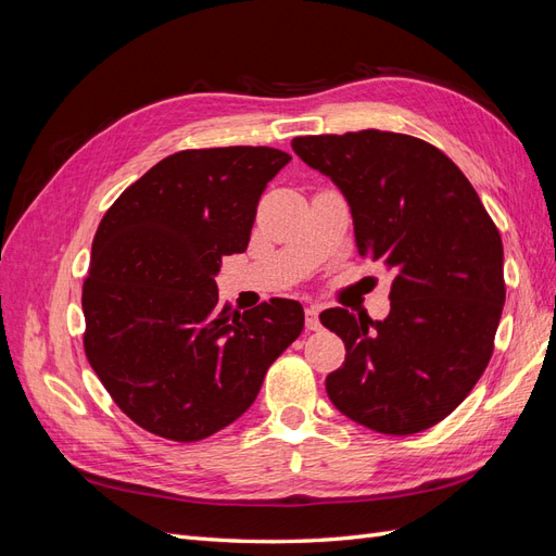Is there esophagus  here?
I'll use <instances>...</instances> for the list:
<instances>
[{"label":"esophagus","mask_w":556,"mask_h":556,"mask_svg":"<svg viewBox=\"0 0 556 556\" xmlns=\"http://www.w3.org/2000/svg\"><path fill=\"white\" fill-rule=\"evenodd\" d=\"M319 327H323V323H319V306L317 304H311L306 308V329L308 331H317Z\"/></svg>","instance_id":"esophagus-1"}]
</instances>
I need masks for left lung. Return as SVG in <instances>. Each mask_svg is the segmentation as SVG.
I'll return each mask as SVG.
<instances>
[{
	"mask_svg": "<svg viewBox=\"0 0 556 556\" xmlns=\"http://www.w3.org/2000/svg\"><path fill=\"white\" fill-rule=\"evenodd\" d=\"M292 150L345 197L359 255L392 271L384 319L319 315L345 343L327 376L331 403L380 433L439 425L492 357L506 304L496 225L459 166L408 134L296 137Z\"/></svg>",
	"mask_w": 556,
	"mask_h": 556,
	"instance_id": "left-lung-1",
	"label": "left lung"
}]
</instances>
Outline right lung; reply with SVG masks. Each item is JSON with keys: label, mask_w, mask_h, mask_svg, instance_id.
I'll list each match as a JSON object with an SVG mask.
<instances>
[{"label": "right lung", "mask_w": 556, "mask_h": 556, "mask_svg": "<svg viewBox=\"0 0 556 556\" xmlns=\"http://www.w3.org/2000/svg\"><path fill=\"white\" fill-rule=\"evenodd\" d=\"M292 157L266 146L182 150L115 199L83 285L86 355L127 417L192 443L239 419L304 329V308L271 299L217 304L223 257L245 252L260 197Z\"/></svg>", "instance_id": "obj_1"}]
</instances>
